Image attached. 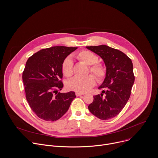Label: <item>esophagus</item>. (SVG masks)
<instances>
[{"instance_id": "esophagus-1", "label": "esophagus", "mask_w": 158, "mask_h": 158, "mask_svg": "<svg viewBox=\"0 0 158 158\" xmlns=\"http://www.w3.org/2000/svg\"><path fill=\"white\" fill-rule=\"evenodd\" d=\"M84 93H80V92H76V95L77 96H81L84 95Z\"/></svg>"}]
</instances>
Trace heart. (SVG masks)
Instances as JSON below:
<instances>
[{"label": "heart", "mask_w": 158, "mask_h": 158, "mask_svg": "<svg viewBox=\"0 0 158 158\" xmlns=\"http://www.w3.org/2000/svg\"><path fill=\"white\" fill-rule=\"evenodd\" d=\"M77 59L83 62L87 65H90L89 71L93 73L98 81H102L106 74L105 67L98 63V57L93 52L84 50L77 54ZM61 69L64 75L70 77L73 74V62L69 57L65 58L61 65ZM96 84V79L93 75L85 77L76 76L67 83V87L77 92L85 93L93 87Z\"/></svg>", "instance_id": "obj_1"}]
</instances>
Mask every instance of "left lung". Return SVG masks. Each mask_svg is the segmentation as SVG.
<instances>
[{
	"label": "left lung",
	"instance_id": "1",
	"mask_svg": "<svg viewBox=\"0 0 158 158\" xmlns=\"http://www.w3.org/2000/svg\"><path fill=\"white\" fill-rule=\"evenodd\" d=\"M100 56L106 67V74L99 89H106L101 94L94 96L88 109L102 120L113 118L119 114L129 99L134 82L131 59L123 52L106 45L87 46ZM104 94L105 96H103Z\"/></svg>",
	"mask_w": 158,
	"mask_h": 158
}]
</instances>
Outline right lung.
<instances>
[{
	"instance_id": "add662e5",
	"label": "right lung",
	"mask_w": 158,
	"mask_h": 158,
	"mask_svg": "<svg viewBox=\"0 0 158 158\" xmlns=\"http://www.w3.org/2000/svg\"><path fill=\"white\" fill-rule=\"evenodd\" d=\"M77 48L54 46L42 49L31 56L22 74L26 99L40 119L54 121L69 109L75 93H58L64 85L61 65Z\"/></svg>"
}]
</instances>
